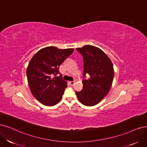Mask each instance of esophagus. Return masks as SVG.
<instances>
[{"mask_svg":"<svg viewBox=\"0 0 147 147\" xmlns=\"http://www.w3.org/2000/svg\"><path fill=\"white\" fill-rule=\"evenodd\" d=\"M69 84L71 85H73L74 84V81H71V82H69Z\"/></svg>","mask_w":147,"mask_h":147,"instance_id":"1","label":"esophagus"}]
</instances>
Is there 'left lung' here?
I'll use <instances>...</instances> for the list:
<instances>
[{
	"instance_id": "left-lung-1",
	"label": "left lung",
	"mask_w": 147,
	"mask_h": 147,
	"mask_svg": "<svg viewBox=\"0 0 147 147\" xmlns=\"http://www.w3.org/2000/svg\"><path fill=\"white\" fill-rule=\"evenodd\" d=\"M84 60V79L82 91L76 92L80 102L86 106L97 105L109 92L114 78L112 62L99 48L85 45L76 48ZM90 76L85 79L86 74Z\"/></svg>"
}]
</instances>
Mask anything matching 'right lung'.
I'll list each match as a JSON object with an SVG mask.
<instances>
[{
	"mask_svg": "<svg viewBox=\"0 0 147 147\" xmlns=\"http://www.w3.org/2000/svg\"><path fill=\"white\" fill-rule=\"evenodd\" d=\"M74 51L55 47L43 48L32 57L26 69L27 79L31 93L41 104L53 106L61 101L67 83L62 80L59 67Z\"/></svg>",
	"mask_w": 147,
	"mask_h": 147,
	"instance_id": "obj_1",
	"label": "right lung"
}]
</instances>
